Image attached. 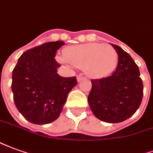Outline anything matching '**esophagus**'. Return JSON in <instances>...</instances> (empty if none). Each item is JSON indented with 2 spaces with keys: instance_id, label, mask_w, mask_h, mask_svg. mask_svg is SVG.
I'll list each match as a JSON object with an SVG mask.
<instances>
[{
  "instance_id": "esophagus-1",
  "label": "esophagus",
  "mask_w": 153,
  "mask_h": 153,
  "mask_svg": "<svg viewBox=\"0 0 153 153\" xmlns=\"http://www.w3.org/2000/svg\"><path fill=\"white\" fill-rule=\"evenodd\" d=\"M76 80H77V82H81L82 80H84V77H83V76H76Z\"/></svg>"
}]
</instances>
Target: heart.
<instances>
[{"label":"heart","mask_w":153,"mask_h":153,"mask_svg":"<svg viewBox=\"0 0 153 153\" xmlns=\"http://www.w3.org/2000/svg\"><path fill=\"white\" fill-rule=\"evenodd\" d=\"M63 56L56 58L62 64H72L84 69L91 79H101L109 76L117 65L118 54L110 45L85 43L67 48Z\"/></svg>","instance_id":"1"}]
</instances>
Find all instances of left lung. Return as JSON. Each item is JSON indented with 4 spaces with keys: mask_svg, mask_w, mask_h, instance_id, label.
I'll use <instances>...</instances> for the list:
<instances>
[{
    "mask_svg": "<svg viewBox=\"0 0 153 153\" xmlns=\"http://www.w3.org/2000/svg\"><path fill=\"white\" fill-rule=\"evenodd\" d=\"M118 54V63L111 76L91 80L88 102L100 121L119 123L132 117L141 104L143 85L139 67L122 48L111 44Z\"/></svg>",
    "mask_w": 153,
    "mask_h": 153,
    "instance_id": "8db88e82",
    "label": "left lung"
}]
</instances>
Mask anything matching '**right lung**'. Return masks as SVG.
I'll use <instances>...</instances> for the list:
<instances>
[{
  "label": "right lung",
  "mask_w": 153,
  "mask_h": 153,
  "mask_svg": "<svg viewBox=\"0 0 153 153\" xmlns=\"http://www.w3.org/2000/svg\"><path fill=\"white\" fill-rule=\"evenodd\" d=\"M62 41L47 42L27 51L20 56L12 72L11 89L19 112L31 123L54 121L75 87L76 78L63 77L54 57L64 45Z\"/></svg>",
  "instance_id": "right-lung-1"
}]
</instances>
